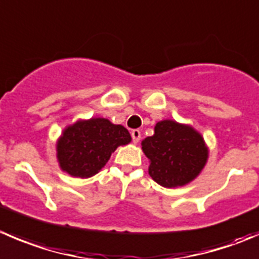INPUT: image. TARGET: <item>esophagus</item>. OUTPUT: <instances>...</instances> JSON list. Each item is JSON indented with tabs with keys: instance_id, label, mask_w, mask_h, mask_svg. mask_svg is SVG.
<instances>
[{
	"instance_id": "obj_1",
	"label": "esophagus",
	"mask_w": 259,
	"mask_h": 259,
	"mask_svg": "<svg viewBox=\"0 0 259 259\" xmlns=\"http://www.w3.org/2000/svg\"><path fill=\"white\" fill-rule=\"evenodd\" d=\"M140 130H138V129H134V130H132V138H133V142L134 143H138L140 140Z\"/></svg>"
}]
</instances>
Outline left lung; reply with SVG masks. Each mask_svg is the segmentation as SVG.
I'll return each instance as SVG.
<instances>
[{
	"instance_id": "obj_1",
	"label": "left lung",
	"mask_w": 259,
	"mask_h": 259,
	"mask_svg": "<svg viewBox=\"0 0 259 259\" xmlns=\"http://www.w3.org/2000/svg\"><path fill=\"white\" fill-rule=\"evenodd\" d=\"M142 149L150 162V177L168 188L185 186L195 180L209 155L200 133L173 120L157 122L154 135L143 140Z\"/></svg>"
}]
</instances>
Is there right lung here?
Wrapping results in <instances>:
<instances>
[{
  "instance_id": "add662e5",
  "label": "right lung",
  "mask_w": 259,
  "mask_h": 259,
  "mask_svg": "<svg viewBox=\"0 0 259 259\" xmlns=\"http://www.w3.org/2000/svg\"><path fill=\"white\" fill-rule=\"evenodd\" d=\"M130 140L127 129L104 117L79 120L64 129L58 140V162L73 177H92L101 170L119 145Z\"/></svg>"
}]
</instances>
